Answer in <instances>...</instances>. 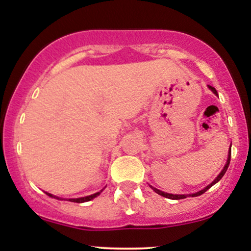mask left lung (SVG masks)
Wrapping results in <instances>:
<instances>
[{"instance_id": "obj_1", "label": "left lung", "mask_w": 251, "mask_h": 251, "mask_svg": "<svg viewBox=\"0 0 251 251\" xmlns=\"http://www.w3.org/2000/svg\"><path fill=\"white\" fill-rule=\"evenodd\" d=\"M209 88L211 89L212 92H214V93L216 94V96H218L217 94V91H216V89L214 88V87H211V86H209ZM230 158H231V145H230V151H229V155H227V162H226V166H224V169L222 170V172L220 175L217 176V178H216V179L212 181L211 184H210V185H208L206 186L205 189H203L201 190V191H200V192H196V194H192V195H171V194H166V192H163V191H160V190H158V189H154V188H151L154 190L155 192H157L158 195H160V196H163V197H166V198H170V200H183V198H186V196H191V197H197V196H201V195H203L204 192L206 191V190H209L210 188H211L212 185H214V184H216L217 183L218 180H221V178L223 177L224 176V174H226V170H227V168H229V164H230Z\"/></svg>"}]
</instances>
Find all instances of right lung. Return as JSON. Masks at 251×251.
Instances as JSON below:
<instances>
[{"label": "right lung", "mask_w": 251, "mask_h": 251, "mask_svg": "<svg viewBox=\"0 0 251 251\" xmlns=\"http://www.w3.org/2000/svg\"><path fill=\"white\" fill-rule=\"evenodd\" d=\"M101 191H102V190H101ZM101 191H100V192H101ZM100 192H97V194H93V195H91V196H87V197H81V198H73V200H70V201H74V203H83V201H88L93 200L94 197H97V196H99V195H100ZM46 194H47L48 196H50V197L57 198L56 196H53V195L48 194V192H46ZM57 200H59V198H57Z\"/></svg>", "instance_id": "right-lung-1"}]
</instances>
